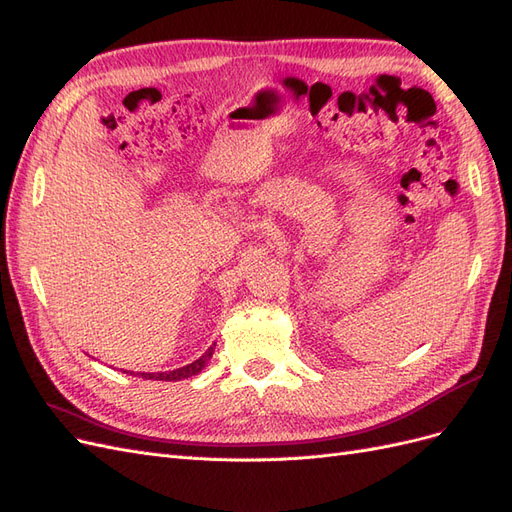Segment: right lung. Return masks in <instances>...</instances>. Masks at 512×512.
Here are the masks:
<instances>
[{
    "label": "right lung",
    "mask_w": 512,
    "mask_h": 512,
    "mask_svg": "<svg viewBox=\"0 0 512 512\" xmlns=\"http://www.w3.org/2000/svg\"><path fill=\"white\" fill-rule=\"evenodd\" d=\"M213 350H215V344H213V346H211L203 356H200V359H196V361H194V363H190V365H183V367L173 369V371H160V374H141V378H145V380H166V382H177V380H183V378L196 376L198 371L203 369V367L209 363Z\"/></svg>",
    "instance_id": "add662e5"
}]
</instances>
